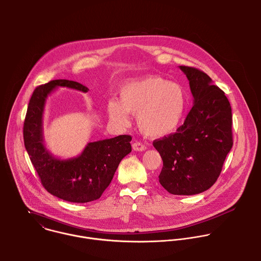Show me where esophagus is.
<instances>
[{
  "instance_id": "esophagus-1",
  "label": "esophagus",
  "mask_w": 261,
  "mask_h": 261,
  "mask_svg": "<svg viewBox=\"0 0 261 261\" xmlns=\"http://www.w3.org/2000/svg\"><path fill=\"white\" fill-rule=\"evenodd\" d=\"M132 148L134 151H136V152H142V151H145L146 150V146L144 145V144H142L141 142H134L133 144H132Z\"/></svg>"
}]
</instances>
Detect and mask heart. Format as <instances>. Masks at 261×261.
<instances>
[{
    "label": "heart",
    "mask_w": 261,
    "mask_h": 261,
    "mask_svg": "<svg viewBox=\"0 0 261 261\" xmlns=\"http://www.w3.org/2000/svg\"><path fill=\"white\" fill-rule=\"evenodd\" d=\"M188 107L185 89L159 75H147L125 84L120 102L109 101L107 113L114 122L127 126L129 114L136 115L139 130L146 136L161 138L180 126Z\"/></svg>",
    "instance_id": "heart-1"
}]
</instances>
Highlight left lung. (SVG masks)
Wrapping results in <instances>:
<instances>
[{
	"label": "left lung",
	"instance_id": "1",
	"mask_svg": "<svg viewBox=\"0 0 261 261\" xmlns=\"http://www.w3.org/2000/svg\"><path fill=\"white\" fill-rule=\"evenodd\" d=\"M193 96V106L176 132L155 140L163 167L162 187L173 195H194L219 177L232 141L231 106L224 92L204 72L179 66Z\"/></svg>",
	"mask_w": 261,
	"mask_h": 261
}]
</instances>
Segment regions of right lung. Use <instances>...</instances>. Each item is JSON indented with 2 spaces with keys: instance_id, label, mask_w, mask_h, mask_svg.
<instances>
[{
  "instance_id": "obj_1",
  "label": "right lung",
  "mask_w": 261,
  "mask_h": 261,
  "mask_svg": "<svg viewBox=\"0 0 261 261\" xmlns=\"http://www.w3.org/2000/svg\"><path fill=\"white\" fill-rule=\"evenodd\" d=\"M59 87L87 93L80 83L56 80L37 87L29 102L23 124V140L32 164L43 187L63 200L85 203L101 197L122 159L131 152L130 135L89 142L83 153L69 159L55 157L43 137V114L47 97Z\"/></svg>"
}]
</instances>
